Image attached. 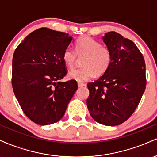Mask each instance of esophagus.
I'll return each mask as SVG.
<instances>
[{
    "label": "esophagus",
    "instance_id": "1",
    "mask_svg": "<svg viewBox=\"0 0 157 157\" xmlns=\"http://www.w3.org/2000/svg\"><path fill=\"white\" fill-rule=\"evenodd\" d=\"M78 87L81 88V87H84V86H86V83H83V82H78Z\"/></svg>",
    "mask_w": 157,
    "mask_h": 157
}]
</instances>
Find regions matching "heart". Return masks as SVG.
<instances>
[{
  "mask_svg": "<svg viewBox=\"0 0 157 157\" xmlns=\"http://www.w3.org/2000/svg\"><path fill=\"white\" fill-rule=\"evenodd\" d=\"M75 52L72 48H66L63 53V60L68 68H72L77 60V55H85L81 61L82 67L72 70L68 77L78 82L93 78L95 75L105 73L109 68L112 59L111 52L102 46L101 43L92 37H82L76 41Z\"/></svg>",
  "mask_w": 157,
  "mask_h": 157,
  "instance_id": "obj_1",
  "label": "heart"
}]
</instances>
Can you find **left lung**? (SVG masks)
<instances>
[{"label": "left lung", "instance_id": "obj_1", "mask_svg": "<svg viewBox=\"0 0 157 157\" xmlns=\"http://www.w3.org/2000/svg\"><path fill=\"white\" fill-rule=\"evenodd\" d=\"M111 51L109 68L89 90L87 107L95 121L115 126L128 120L136 109L146 86L145 63L134 42L115 32L102 37Z\"/></svg>", "mask_w": 157, "mask_h": 157}]
</instances>
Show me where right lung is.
<instances>
[{
    "mask_svg": "<svg viewBox=\"0 0 157 157\" xmlns=\"http://www.w3.org/2000/svg\"><path fill=\"white\" fill-rule=\"evenodd\" d=\"M72 39L44 27L26 36L14 52V93L27 117L38 125L58 122L78 87L76 80L60 82L67 74L63 53Z\"/></svg>",
    "mask_w": 157,
    "mask_h": 157,
    "instance_id": "obj_1",
    "label": "right lung"
}]
</instances>
